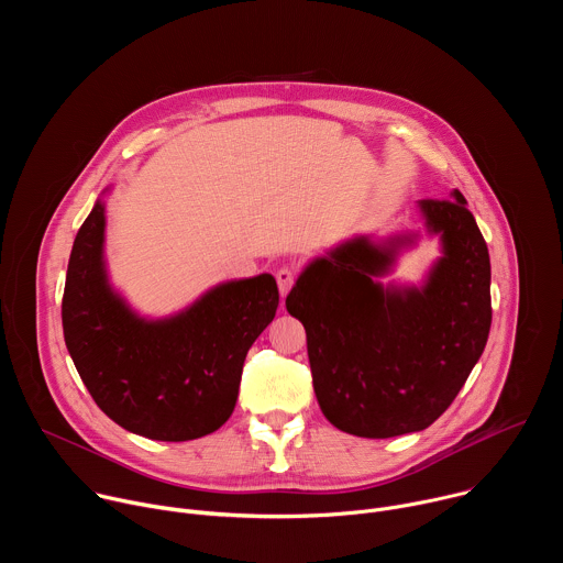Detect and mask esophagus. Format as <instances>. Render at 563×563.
<instances>
[{
    "instance_id": "1",
    "label": "esophagus",
    "mask_w": 563,
    "mask_h": 563,
    "mask_svg": "<svg viewBox=\"0 0 563 563\" xmlns=\"http://www.w3.org/2000/svg\"><path fill=\"white\" fill-rule=\"evenodd\" d=\"M276 283H278V289H280V296L285 298L289 294V289L294 287L296 283V269L294 267H280L276 272Z\"/></svg>"
}]
</instances>
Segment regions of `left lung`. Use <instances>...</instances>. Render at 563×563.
<instances>
[{
	"label": "left lung",
	"instance_id": "obj_1",
	"mask_svg": "<svg viewBox=\"0 0 563 563\" xmlns=\"http://www.w3.org/2000/svg\"><path fill=\"white\" fill-rule=\"evenodd\" d=\"M419 209L443 243L421 289L376 280L412 235L385 245L354 238L316 258L285 300L307 334L320 410L354 437L389 439L432 426L488 343L490 256L465 198H426Z\"/></svg>",
	"mask_w": 563,
	"mask_h": 563
}]
</instances>
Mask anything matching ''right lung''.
<instances>
[{
	"label": "right lung",
	"instance_id": "obj_1",
	"mask_svg": "<svg viewBox=\"0 0 563 563\" xmlns=\"http://www.w3.org/2000/svg\"><path fill=\"white\" fill-rule=\"evenodd\" d=\"M104 205L79 227L68 258L62 328L98 408L153 441H191L233 412L243 363L272 323V274L213 287L189 309L144 320L113 294L104 269Z\"/></svg>",
	"mask_w": 563,
	"mask_h": 563
}]
</instances>
